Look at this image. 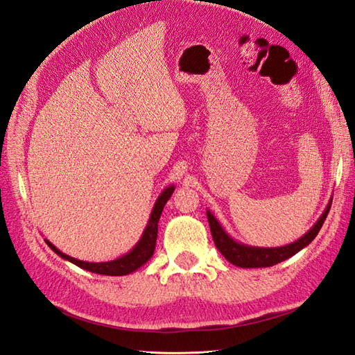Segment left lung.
<instances>
[{
    "label": "left lung",
    "mask_w": 355,
    "mask_h": 355,
    "mask_svg": "<svg viewBox=\"0 0 355 355\" xmlns=\"http://www.w3.org/2000/svg\"><path fill=\"white\" fill-rule=\"evenodd\" d=\"M329 209H331V204H328V207L322 213V216L319 218L315 227H313L307 234H304L300 241L282 246V248H254V246L241 245L234 242L233 239L222 230V227L218 224V220L210 211H207V219L213 242H215L219 252L224 255L230 263H233V265L239 268H269L292 257V255L301 251L304 246H307L313 239L318 236L319 230L322 228Z\"/></svg>",
    "instance_id": "left-lung-1"
}]
</instances>
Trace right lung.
Returning <instances> with one entry per match:
<instances>
[{
  "label": "right lung",
  "mask_w": 355,
  "mask_h": 355,
  "mask_svg": "<svg viewBox=\"0 0 355 355\" xmlns=\"http://www.w3.org/2000/svg\"><path fill=\"white\" fill-rule=\"evenodd\" d=\"M172 192H174V186L164 189V191L162 192V195L159 196V200L155 201L150 222H148V225H146L145 232H144V236L140 237V241L135 246V250H131L128 254H125L121 259H116L113 261H105V263L81 261V260L72 259V257H69V255L60 252L53 243H49L48 241H46V243H48L49 248H51L55 254H59L60 257L69 260L71 263H73V265H77V266L83 268L86 270L95 272V274H101V275H127V274H130V272H133L137 268L145 265V263L153 257L154 250H155V241H157L159 219H160L164 204L168 202Z\"/></svg>",
  "instance_id": "add662e5"
}]
</instances>
